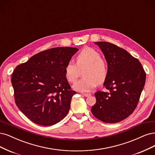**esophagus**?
I'll use <instances>...</instances> for the list:
<instances>
[{"mask_svg":"<svg viewBox=\"0 0 155 155\" xmlns=\"http://www.w3.org/2000/svg\"><path fill=\"white\" fill-rule=\"evenodd\" d=\"M83 95H84V97H88V96L90 95V94H86V93H81Z\"/></svg>","mask_w":155,"mask_h":155,"instance_id":"34e87169","label":"esophagus"}]
</instances>
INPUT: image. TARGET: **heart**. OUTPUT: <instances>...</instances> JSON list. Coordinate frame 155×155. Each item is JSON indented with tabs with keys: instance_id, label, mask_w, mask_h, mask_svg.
<instances>
[{
	"instance_id": "b5f03b06",
	"label": "heart",
	"mask_w": 155,
	"mask_h": 155,
	"mask_svg": "<svg viewBox=\"0 0 155 155\" xmlns=\"http://www.w3.org/2000/svg\"><path fill=\"white\" fill-rule=\"evenodd\" d=\"M84 66H87L83 72L84 78L73 85V88L80 92H90L98 83L104 82L108 75L107 66L99 52L91 47H85L76 56V64L68 63L64 68L66 79L70 83L76 82L79 68Z\"/></svg>"
}]
</instances>
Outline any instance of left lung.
Masks as SVG:
<instances>
[{
    "mask_svg": "<svg viewBox=\"0 0 155 155\" xmlns=\"http://www.w3.org/2000/svg\"><path fill=\"white\" fill-rule=\"evenodd\" d=\"M108 64L103 86L108 92L95 93L92 114L106 123H117L136 108L146 82V72L138 59L126 50L106 41L95 42Z\"/></svg>",
    "mask_w": 155,
    "mask_h": 155,
    "instance_id": "left-lung-1",
    "label": "left lung"
}]
</instances>
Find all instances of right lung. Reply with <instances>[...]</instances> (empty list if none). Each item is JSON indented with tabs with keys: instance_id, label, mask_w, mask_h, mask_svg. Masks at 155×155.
<instances>
[{
	"instance_id": "right-lung-1",
	"label": "right lung",
	"mask_w": 155,
	"mask_h": 155,
	"mask_svg": "<svg viewBox=\"0 0 155 155\" xmlns=\"http://www.w3.org/2000/svg\"><path fill=\"white\" fill-rule=\"evenodd\" d=\"M76 47H55L38 53L15 68L12 83L19 110L35 123L51 126L61 121L71 107L72 96L64 68Z\"/></svg>"
}]
</instances>
